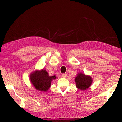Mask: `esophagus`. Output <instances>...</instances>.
<instances>
[{
	"mask_svg": "<svg viewBox=\"0 0 122 122\" xmlns=\"http://www.w3.org/2000/svg\"><path fill=\"white\" fill-rule=\"evenodd\" d=\"M67 74H63L62 75V77H63V78L67 77Z\"/></svg>",
	"mask_w": 122,
	"mask_h": 122,
	"instance_id": "1",
	"label": "esophagus"
}]
</instances>
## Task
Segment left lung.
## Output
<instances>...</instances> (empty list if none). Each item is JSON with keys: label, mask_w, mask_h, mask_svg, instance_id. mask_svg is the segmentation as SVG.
Returning a JSON list of instances; mask_svg holds the SVG:
<instances>
[{"label": "left lung", "mask_w": 122, "mask_h": 122, "mask_svg": "<svg viewBox=\"0 0 122 122\" xmlns=\"http://www.w3.org/2000/svg\"><path fill=\"white\" fill-rule=\"evenodd\" d=\"M75 82L76 88L81 90H85L92 85L93 80L90 76L80 72L75 78Z\"/></svg>", "instance_id": "left-lung-1"}]
</instances>
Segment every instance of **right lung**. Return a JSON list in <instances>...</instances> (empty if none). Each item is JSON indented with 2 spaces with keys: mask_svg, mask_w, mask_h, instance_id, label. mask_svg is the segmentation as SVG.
I'll list each match as a JSON object with an SVG mask.
<instances>
[{
  "mask_svg": "<svg viewBox=\"0 0 122 122\" xmlns=\"http://www.w3.org/2000/svg\"><path fill=\"white\" fill-rule=\"evenodd\" d=\"M57 77L55 75L49 76L44 69L35 70L30 75V80L33 87L41 92H46L51 86V81Z\"/></svg>",
  "mask_w": 122,
  "mask_h": 122,
  "instance_id": "add662e5",
  "label": "right lung"
}]
</instances>
